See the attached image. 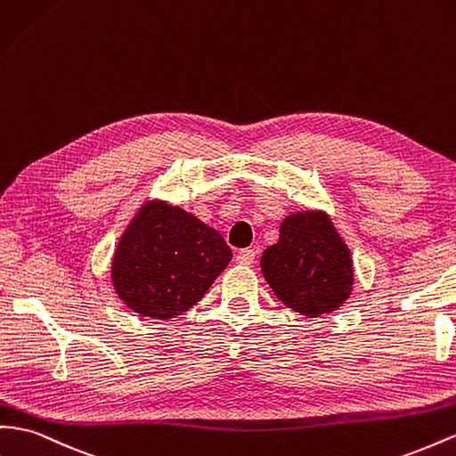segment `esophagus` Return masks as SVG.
Listing matches in <instances>:
<instances>
[{"label":"esophagus","mask_w":456,"mask_h":456,"mask_svg":"<svg viewBox=\"0 0 456 456\" xmlns=\"http://www.w3.org/2000/svg\"><path fill=\"white\" fill-rule=\"evenodd\" d=\"M255 249H241L238 255H236V263L238 265H243V266H249L253 265L255 261Z\"/></svg>","instance_id":"34e87169"}]
</instances>
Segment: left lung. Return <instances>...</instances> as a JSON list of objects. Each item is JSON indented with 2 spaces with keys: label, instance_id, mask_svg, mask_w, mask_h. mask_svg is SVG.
Listing matches in <instances>:
<instances>
[{
  "label": "left lung",
  "instance_id": "8db88e82",
  "mask_svg": "<svg viewBox=\"0 0 456 456\" xmlns=\"http://www.w3.org/2000/svg\"><path fill=\"white\" fill-rule=\"evenodd\" d=\"M261 268L278 299L309 318L336 311L353 286L351 253L324 213L289 215Z\"/></svg>",
  "mask_w": 456,
  "mask_h": 456
}]
</instances>
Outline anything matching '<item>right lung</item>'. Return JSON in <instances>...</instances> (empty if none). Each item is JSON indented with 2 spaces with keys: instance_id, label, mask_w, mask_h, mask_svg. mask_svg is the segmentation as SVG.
<instances>
[{
  "instance_id": "1",
  "label": "right lung",
  "mask_w": 456,
  "mask_h": 456,
  "mask_svg": "<svg viewBox=\"0 0 456 456\" xmlns=\"http://www.w3.org/2000/svg\"><path fill=\"white\" fill-rule=\"evenodd\" d=\"M230 258L224 238L200 218L147 203L117 245L113 286L134 313L175 318L203 297Z\"/></svg>"
}]
</instances>
